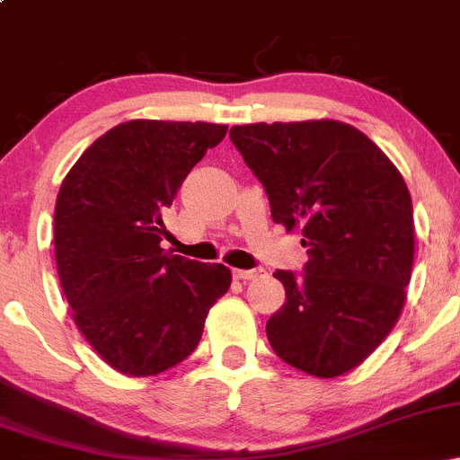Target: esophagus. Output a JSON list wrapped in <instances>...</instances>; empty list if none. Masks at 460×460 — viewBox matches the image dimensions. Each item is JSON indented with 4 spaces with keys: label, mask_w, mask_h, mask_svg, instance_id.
I'll use <instances>...</instances> for the list:
<instances>
[{
    "label": "esophagus",
    "mask_w": 460,
    "mask_h": 460,
    "mask_svg": "<svg viewBox=\"0 0 460 460\" xmlns=\"http://www.w3.org/2000/svg\"><path fill=\"white\" fill-rule=\"evenodd\" d=\"M234 277L240 279V281H257V279L266 277V270H263V268H252V270H234Z\"/></svg>",
    "instance_id": "1"
}]
</instances>
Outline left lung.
<instances>
[{
  "label": "left lung",
  "instance_id": "8db88e82",
  "mask_svg": "<svg viewBox=\"0 0 460 460\" xmlns=\"http://www.w3.org/2000/svg\"><path fill=\"white\" fill-rule=\"evenodd\" d=\"M231 142L266 188L272 220L300 231L303 274L277 270L288 300L272 350L335 378L361 366L402 314L415 255L413 205L394 162L341 120L235 125Z\"/></svg>",
  "mask_w": 460,
  "mask_h": 460
}]
</instances>
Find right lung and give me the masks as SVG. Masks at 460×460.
<instances>
[{
	"label": "right lung",
	"instance_id": "obj_1",
	"mask_svg": "<svg viewBox=\"0 0 460 460\" xmlns=\"http://www.w3.org/2000/svg\"><path fill=\"white\" fill-rule=\"evenodd\" d=\"M226 125L128 120L66 172L56 199V266L79 332L128 376H155L194 352L209 309L231 285L223 263L160 246L162 216Z\"/></svg>",
	"mask_w": 460,
	"mask_h": 460
}]
</instances>
